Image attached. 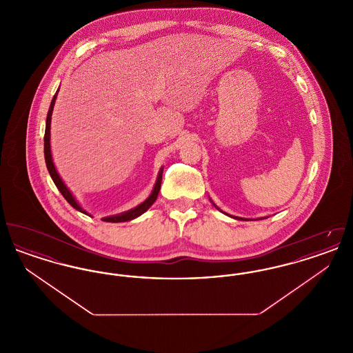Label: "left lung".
Listing matches in <instances>:
<instances>
[{
	"instance_id": "obj_1",
	"label": "left lung",
	"mask_w": 353,
	"mask_h": 353,
	"mask_svg": "<svg viewBox=\"0 0 353 353\" xmlns=\"http://www.w3.org/2000/svg\"><path fill=\"white\" fill-rule=\"evenodd\" d=\"M213 205H214V203H213ZM214 206H216V205H214ZM216 208H217V206H216ZM217 209H219V208H217ZM230 217H233V216H230ZM233 219H239V217H233Z\"/></svg>"
}]
</instances>
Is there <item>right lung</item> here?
Masks as SVG:
<instances>
[{
  "label": "right lung",
  "instance_id": "add662e5",
  "mask_svg": "<svg viewBox=\"0 0 353 353\" xmlns=\"http://www.w3.org/2000/svg\"><path fill=\"white\" fill-rule=\"evenodd\" d=\"M58 91H59V88H58ZM58 91H57V94L54 95V98H52V101H51L50 108H49L48 118H46V130H45V160H46V167H48V170H49V173H50L51 179H52L54 184L57 185L58 190L62 193V196L66 199V201H68L74 209H77L78 212L90 216V214L84 210L83 208L78 203V201L75 200V197L72 196V193L68 190V186L62 181V179L59 177L57 169L54 167V163H52L50 150V123L51 114H52V108H54V104H55V99H57ZM161 179H163V169H160L159 176H157V180H156V184L153 186L151 196H150L145 201L141 202L140 205H137L136 208L131 209V210H127V212L120 213V214H117V216H110V217H104V219H101L105 221V222H125V221H131V219L141 216L143 213H145V212L151 208L152 203L156 201V199H157V194H159L160 186H161Z\"/></svg>",
  "mask_w": 353,
  "mask_h": 353
}]
</instances>
